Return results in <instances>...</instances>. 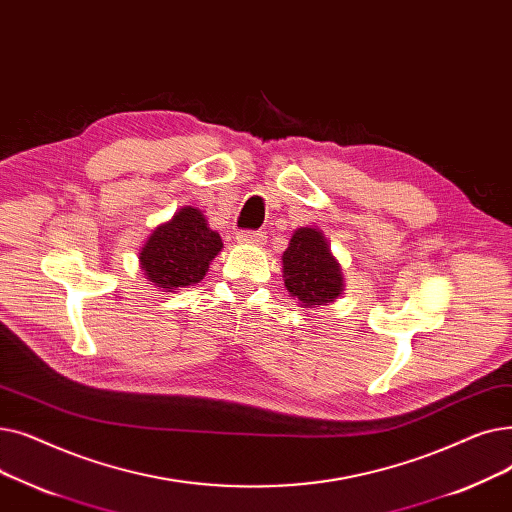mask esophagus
Segmentation results:
<instances>
[{"mask_svg":"<svg viewBox=\"0 0 512 512\" xmlns=\"http://www.w3.org/2000/svg\"><path fill=\"white\" fill-rule=\"evenodd\" d=\"M264 241H266V235L262 231L237 233V243H241V246H262Z\"/></svg>","mask_w":512,"mask_h":512,"instance_id":"esophagus-1","label":"esophagus"}]
</instances>
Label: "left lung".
<instances>
[{"instance_id": "left-lung-1", "label": "left lung", "mask_w": 512, "mask_h": 512, "mask_svg": "<svg viewBox=\"0 0 512 512\" xmlns=\"http://www.w3.org/2000/svg\"><path fill=\"white\" fill-rule=\"evenodd\" d=\"M281 260L285 287L302 308L329 306L342 296L346 287L342 264L321 229H296Z\"/></svg>"}]
</instances>
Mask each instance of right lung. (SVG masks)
<instances>
[{
	"label": "right lung",
	"mask_w": 512,
	"mask_h": 512,
	"mask_svg": "<svg viewBox=\"0 0 512 512\" xmlns=\"http://www.w3.org/2000/svg\"><path fill=\"white\" fill-rule=\"evenodd\" d=\"M221 250L223 239L210 229L204 212L183 206L143 241L139 264L145 279L160 291H177L200 283Z\"/></svg>",
	"instance_id": "add662e5"
}]
</instances>
